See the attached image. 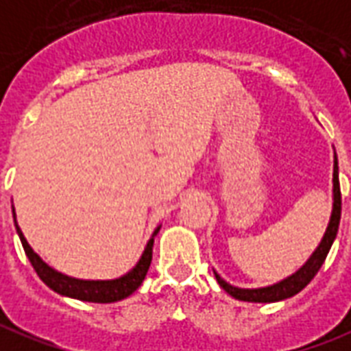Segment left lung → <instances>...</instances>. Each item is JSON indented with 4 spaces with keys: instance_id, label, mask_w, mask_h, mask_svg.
Listing matches in <instances>:
<instances>
[{
    "instance_id": "left-lung-1",
    "label": "left lung",
    "mask_w": 351,
    "mask_h": 351,
    "mask_svg": "<svg viewBox=\"0 0 351 351\" xmlns=\"http://www.w3.org/2000/svg\"><path fill=\"white\" fill-rule=\"evenodd\" d=\"M340 183H339V160H337V153H335L333 160V209H331V217H329V224H327L326 234L322 237V241L316 247V250L312 252L311 258L306 260L295 273H291L290 277L282 278L280 282L271 284V286H263V288H237L226 282L224 278L213 271L217 282L221 284V288L224 291H228L230 295L239 301H249V303H275V301H282V299L293 298L295 293L305 288L306 284L311 282L312 278L316 277V273L319 267L326 262L327 254L331 250L337 232H339L340 224Z\"/></svg>"
}]
</instances>
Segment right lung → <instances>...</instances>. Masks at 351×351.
I'll return each instance as SVG.
<instances>
[{"instance_id": "add662e5", "label": "right lung", "mask_w": 351, "mask_h": 351, "mask_svg": "<svg viewBox=\"0 0 351 351\" xmlns=\"http://www.w3.org/2000/svg\"><path fill=\"white\" fill-rule=\"evenodd\" d=\"M12 215H14V226H16V234L22 241V247L25 250V256L29 258L33 269L37 271V275L40 280L50 288V290L58 291L60 295L65 298L80 299V301H89V303H116L121 299L129 298L130 293H134L138 290V286L144 282L147 269L151 265V256H153V243H155V235L158 234L160 226L155 228L151 239L145 245L142 256L136 262V265L130 271H127L125 275L117 278H110V280H84V278H74L69 275H63L60 271H56L50 267L43 258L29 247V243L22 234V230L16 222V213L12 207Z\"/></svg>"}]
</instances>
